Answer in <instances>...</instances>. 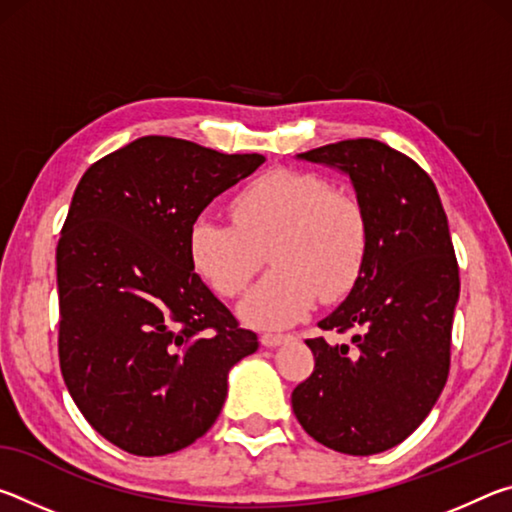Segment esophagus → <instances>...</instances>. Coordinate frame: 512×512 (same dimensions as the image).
Instances as JSON below:
<instances>
[{
  "instance_id": "esophagus-1",
  "label": "esophagus",
  "mask_w": 512,
  "mask_h": 512,
  "mask_svg": "<svg viewBox=\"0 0 512 512\" xmlns=\"http://www.w3.org/2000/svg\"><path fill=\"white\" fill-rule=\"evenodd\" d=\"M284 339H287V334H277V332H264L259 336V341H262V345H266V348H275V345H280Z\"/></svg>"
}]
</instances>
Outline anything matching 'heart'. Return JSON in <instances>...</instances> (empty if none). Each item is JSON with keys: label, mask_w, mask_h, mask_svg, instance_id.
I'll return each mask as SVG.
<instances>
[{"label": "heart", "mask_w": 512, "mask_h": 512, "mask_svg": "<svg viewBox=\"0 0 512 512\" xmlns=\"http://www.w3.org/2000/svg\"><path fill=\"white\" fill-rule=\"evenodd\" d=\"M230 219L196 216L187 232V257L219 296L235 298L268 253L273 271L241 302V314L255 325L296 323L318 296L323 302L345 298L366 266V207L316 173H262L232 198Z\"/></svg>", "instance_id": "1"}]
</instances>
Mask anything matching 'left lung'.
<instances>
[{
	"instance_id": "1",
	"label": "left lung",
	"mask_w": 512,
	"mask_h": 512,
	"mask_svg": "<svg viewBox=\"0 0 512 512\" xmlns=\"http://www.w3.org/2000/svg\"><path fill=\"white\" fill-rule=\"evenodd\" d=\"M298 158L348 173L370 248L350 296L318 323L352 329V345L307 339L316 363L293 388V413L334 452H386L420 427L449 375L461 280L447 214L429 173L384 142L359 137Z\"/></svg>"
}]
</instances>
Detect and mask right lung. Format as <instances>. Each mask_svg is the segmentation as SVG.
Masks as SVG:
<instances>
[{
  "label": "right lung",
  "mask_w": 512,
  "mask_h": 512,
  "mask_svg": "<svg viewBox=\"0 0 512 512\" xmlns=\"http://www.w3.org/2000/svg\"><path fill=\"white\" fill-rule=\"evenodd\" d=\"M266 158L146 135L83 173L56 248L58 359L83 418L135 456L192 445L219 418L257 334L205 287L189 225Z\"/></svg>",
  "instance_id": "add662e5"
}]
</instances>
